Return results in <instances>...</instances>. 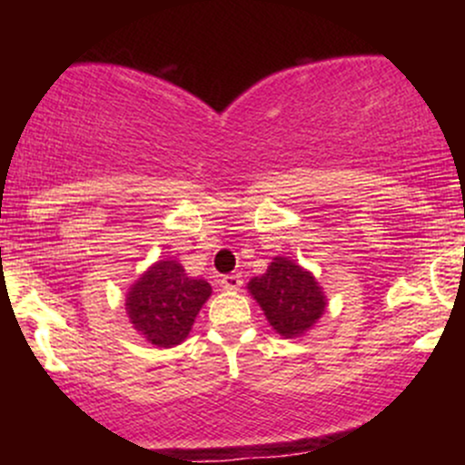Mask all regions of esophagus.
I'll use <instances>...</instances> for the list:
<instances>
[{"label":"esophagus","instance_id":"esophagus-1","mask_svg":"<svg viewBox=\"0 0 465 465\" xmlns=\"http://www.w3.org/2000/svg\"><path fill=\"white\" fill-rule=\"evenodd\" d=\"M221 286L225 288V291H240V286H242V277H240V275H225L221 280Z\"/></svg>","mask_w":465,"mask_h":465}]
</instances>
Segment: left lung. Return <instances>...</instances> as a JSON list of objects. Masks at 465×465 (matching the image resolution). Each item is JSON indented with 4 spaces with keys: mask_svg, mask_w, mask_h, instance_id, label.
<instances>
[{
    "mask_svg": "<svg viewBox=\"0 0 465 465\" xmlns=\"http://www.w3.org/2000/svg\"><path fill=\"white\" fill-rule=\"evenodd\" d=\"M247 288L271 328L284 339H295L312 330L328 306L317 277L284 255L273 258L266 273L253 277Z\"/></svg>",
    "mask_w": 465,
    "mask_h": 465,
    "instance_id": "obj_1",
    "label": "left lung"
}]
</instances>
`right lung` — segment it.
Listing matches in <instances>:
<instances>
[{
    "label": "right lung",
    "mask_w": 465,
    "mask_h": 465,
    "mask_svg": "<svg viewBox=\"0 0 465 465\" xmlns=\"http://www.w3.org/2000/svg\"><path fill=\"white\" fill-rule=\"evenodd\" d=\"M212 286L185 273L177 260L148 266L126 292V317L137 334L154 348H174L188 339Z\"/></svg>",
    "instance_id": "obj_1"
}]
</instances>
